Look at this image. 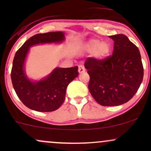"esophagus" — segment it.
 Segmentation results:
<instances>
[{
    "mask_svg": "<svg viewBox=\"0 0 151 151\" xmlns=\"http://www.w3.org/2000/svg\"><path fill=\"white\" fill-rule=\"evenodd\" d=\"M78 71H79V73H83V72H85V68L83 65H79L78 66Z\"/></svg>",
    "mask_w": 151,
    "mask_h": 151,
    "instance_id": "esophagus-1",
    "label": "esophagus"
}]
</instances>
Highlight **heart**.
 Segmentation results:
<instances>
[{"label": "heart", "mask_w": 151, "mask_h": 151, "mask_svg": "<svg viewBox=\"0 0 151 151\" xmlns=\"http://www.w3.org/2000/svg\"><path fill=\"white\" fill-rule=\"evenodd\" d=\"M85 49L89 52H93L95 58L101 60L108 56L111 51V46L107 42H101L99 39H91L87 42Z\"/></svg>", "instance_id": "b5f03b06"}]
</instances>
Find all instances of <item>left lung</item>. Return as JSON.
I'll return each instance as SVG.
<instances>
[{
    "instance_id": "8db88e82",
    "label": "left lung",
    "mask_w": 151,
    "mask_h": 151,
    "mask_svg": "<svg viewBox=\"0 0 151 151\" xmlns=\"http://www.w3.org/2000/svg\"><path fill=\"white\" fill-rule=\"evenodd\" d=\"M114 41L113 55L104 60L86 59L89 90L97 103L105 106L129 101L137 92L143 77L141 54L126 35L109 36Z\"/></svg>"
}]
</instances>
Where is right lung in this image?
<instances>
[{
    "instance_id": "obj_1",
    "label": "right lung",
    "mask_w": 151,
    "mask_h": 151,
    "mask_svg": "<svg viewBox=\"0 0 151 151\" xmlns=\"http://www.w3.org/2000/svg\"><path fill=\"white\" fill-rule=\"evenodd\" d=\"M63 32L37 34L31 37L15 53L11 70V80L16 94L24 105L32 110L50 112L60 108L65 99L66 89L79 75L78 67L55 68L49 76L37 81L28 79L24 71L25 58L30 47L65 40Z\"/></svg>"
}]
</instances>
